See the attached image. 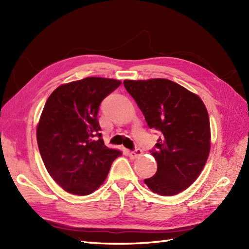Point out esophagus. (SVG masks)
<instances>
[{
	"mask_svg": "<svg viewBox=\"0 0 249 249\" xmlns=\"http://www.w3.org/2000/svg\"><path fill=\"white\" fill-rule=\"evenodd\" d=\"M128 155H129L130 158H133V160H135V158H137V157H139V156L142 155V150L139 149V147H137V149H135L134 151H130V152L128 153Z\"/></svg>",
	"mask_w": 249,
	"mask_h": 249,
	"instance_id": "obj_1",
	"label": "esophagus"
}]
</instances>
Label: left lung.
Returning <instances> with one entry per match:
<instances>
[{
	"label": "left lung",
	"instance_id": "1",
	"mask_svg": "<svg viewBox=\"0 0 249 249\" xmlns=\"http://www.w3.org/2000/svg\"><path fill=\"white\" fill-rule=\"evenodd\" d=\"M147 126L161 133L151 151L157 171L144 183L153 193L174 196L192 185L208 160L211 130L202 100L168 79L124 80Z\"/></svg>",
	"mask_w": 249,
	"mask_h": 249
}]
</instances>
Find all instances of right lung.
<instances>
[{"mask_svg": "<svg viewBox=\"0 0 249 249\" xmlns=\"http://www.w3.org/2000/svg\"><path fill=\"white\" fill-rule=\"evenodd\" d=\"M120 84L114 79L88 77L56 88L47 99L37 143L47 171L68 193L92 194L122 155L105 145L97 119L104 98Z\"/></svg>", "mask_w": 249, "mask_h": 249, "instance_id": "1", "label": "right lung"}]
</instances>
